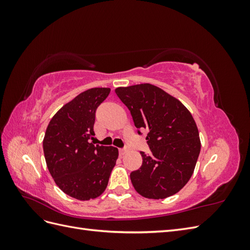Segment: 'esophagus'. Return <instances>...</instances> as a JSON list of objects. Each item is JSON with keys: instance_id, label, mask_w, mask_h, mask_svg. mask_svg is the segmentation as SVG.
<instances>
[{"instance_id": "esophagus-1", "label": "esophagus", "mask_w": 250, "mask_h": 250, "mask_svg": "<svg viewBox=\"0 0 250 250\" xmlns=\"http://www.w3.org/2000/svg\"><path fill=\"white\" fill-rule=\"evenodd\" d=\"M119 152H120V155L122 156V155H124L126 152H127V150L125 149V148H122V149H119Z\"/></svg>"}]
</instances>
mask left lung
<instances>
[{
	"mask_svg": "<svg viewBox=\"0 0 250 250\" xmlns=\"http://www.w3.org/2000/svg\"><path fill=\"white\" fill-rule=\"evenodd\" d=\"M116 94L130 110L135 127L149 130L146 140L151 154L141 152V168L130 173L135 191L149 199L176 194L190 180L201 148L191 112L150 83L118 87Z\"/></svg>",
	"mask_w": 250,
	"mask_h": 250,
	"instance_id": "8db88e82",
	"label": "left lung"
}]
</instances>
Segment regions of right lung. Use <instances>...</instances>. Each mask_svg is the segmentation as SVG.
I'll list each match as a JSON object with an SVG mask.
<instances>
[{"mask_svg": "<svg viewBox=\"0 0 250 250\" xmlns=\"http://www.w3.org/2000/svg\"><path fill=\"white\" fill-rule=\"evenodd\" d=\"M110 88H89L64 104L50 121L42 141L51 176L66 195L78 200L99 197L107 187L119 151L93 145L95 113Z\"/></svg>", "mask_w": 250, "mask_h": 250, "instance_id": "right-lung-1", "label": "right lung"}]
</instances>
